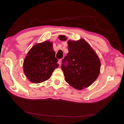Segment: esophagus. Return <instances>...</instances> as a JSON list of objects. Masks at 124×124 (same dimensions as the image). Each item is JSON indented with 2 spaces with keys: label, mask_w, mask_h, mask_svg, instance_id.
<instances>
[{
  "label": "esophagus",
  "mask_w": 124,
  "mask_h": 124,
  "mask_svg": "<svg viewBox=\"0 0 124 124\" xmlns=\"http://www.w3.org/2000/svg\"><path fill=\"white\" fill-rule=\"evenodd\" d=\"M58 63H59L60 65L61 64V59H60L58 61Z\"/></svg>",
  "instance_id": "obj_1"
}]
</instances>
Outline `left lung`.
<instances>
[{
	"label": "left lung",
	"instance_id": "left-lung-1",
	"mask_svg": "<svg viewBox=\"0 0 124 124\" xmlns=\"http://www.w3.org/2000/svg\"><path fill=\"white\" fill-rule=\"evenodd\" d=\"M59 38L62 41L67 40L64 35L59 36ZM68 44L69 52L63 59L61 67L65 80L79 90L88 87L100 74L101 62L99 58L84 39L68 40Z\"/></svg>",
	"mask_w": 124,
	"mask_h": 124
}]
</instances>
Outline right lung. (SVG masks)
Returning a JSON list of instances; mask_svg holds the SVG:
<instances>
[{"label":"right lung","mask_w":124,"mask_h":124,"mask_svg":"<svg viewBox=\"0 0 124 124\" xmlns=\"http://www.w3.org/2000/svg\"><path fill=\"white\" fill-rule=\"evenodd\" d=\"M53 44L49 41L35 45L28 52L23 62L26 77L33 83H40L50 78L59 66Z\"/></svg>","instance_id":"obj_1"}]
</instances>
